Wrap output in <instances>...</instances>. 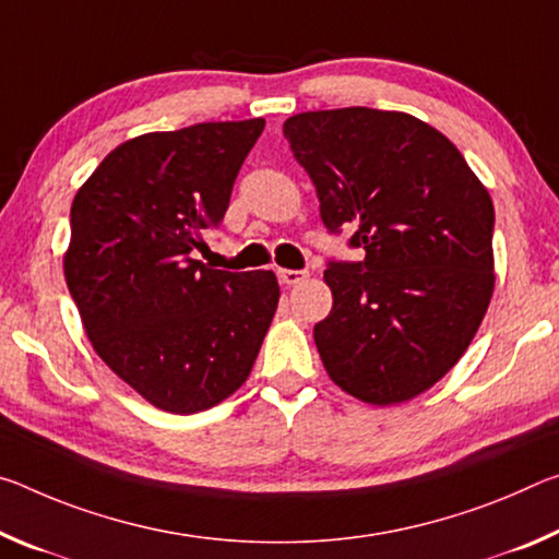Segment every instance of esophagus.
Segmentation results:
<instances>
[{
	"instance_id": "34e87169",
	"label": "esophagus",
	"mask_w": 559,
	"mask_h": 559,
	"mask_svg": "<svg viewBox=\"0 0 559 559\" xmlns=\"http://www.w3.org/2000/svg\"><path fill=\"white\" fill-rule=\"evenodd\" d=\"M309 277V272L305 270H280V280L285 282V285H299V282H305Z\"/></svg>"
}]
</instances>
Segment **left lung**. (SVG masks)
Segmentation results:
<instances>
[{"instance_id":"1","label":"left lung","mask_w":559,"mask_h":559,"mask_svg":"<svg viewBox=\"0 0 559 559\" xmlns=\"http://www.w3.org/2000/svg\"><path fill=\"white\" fill-rule=\"evenodd\" d=\"M332 233L356 227L361 262H329L332 312L314 326L336 386L404 404L468 349L496 287V210L441 131L416 116L334 108L282 126Z\"/></svg>"}]
</instances>
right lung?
Returning a JSON list of instances; mask_svg holds the SVG:
<instances>
[{
  "mask_svg": "<svg viewBox=\"0 0 559 559\" xmlns=\"http://www.w3.org/2000/svg\"><path fill=\"white\" fill-rule=\"evenodd\" d=\"M262 118L143 133L114 148L71 203L63 277L96 354L168 414L242 386L277 312L272 270L190 258L223 223Z\"/></svg>",
  "mask_w": 559,
  "mask_h": 559,
  "instance_id": "1",
  "label": "right lung"
}]
</instances>
